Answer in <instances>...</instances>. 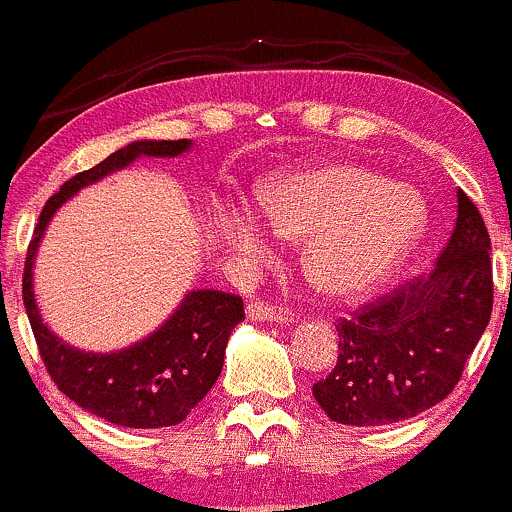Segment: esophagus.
Wrapping results in <instances>:
<instances>
[{
    "label": "esophagus",
    "mask_w": 512,
    "mask_h": 512,
    "mask_svg": "<svg viewBox=\"0 0 512 512\" xmlns=\"http://www.w3.org/2000/svg\"><path fill=\"white\" fill-rule=\"evenodd\" d=\"M247 318L250 320H267V323H289V313L277 306H269L265 301H250L247 303Z\"/></svg>",
    "instance_id": "34e87169"
}]
</instances>
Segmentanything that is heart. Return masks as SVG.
Instances as JSON below:
<instances>
[{
  "mask_svg": "<svg viewBox=\"0 0 512 512\" xmlns=\"http://www.w3.org/2000/svg\"><path fill=\"white\" fill-rule=\"evenodd\" d=\"M257 201L265 221L245 209L221 218L230 250L260 262L272 255L274 233L306 240L308 282L338 301L364 299L389 284L428 230L418 189L352 160L272 174L257 187Z\"/></svg>",
  "mask_w": 512,
  "mask_h": 512,
  "instance_id": "obj_1",
  "label": "heart"
}]
</instances>
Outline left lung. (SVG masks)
<instances>
[{"label":"left lung","instance_id":"obj_1","mask_svg":"<svg viewBox=\"0 0 512 512\" xmlns=\"http://www.w3.org/2000/svg\"><path fill=\"white\" fill-rule=\"evenodd\" d=\"M488 250L484 218L457 189V223L428 277L338 325V364L313 386L330 420L401 423L452 393L491 320Z\"/></svg>","mask_w":512,"mask_h":512}]
</instances>
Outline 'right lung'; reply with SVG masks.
I'll return each instance as SVG.
<instances>
[{"instance_id":"add662e5","label":"right lung","mask_w":512,"mask_h":512,"mask_svg":"<svg viewBox=\"0 0 512 512\" xmlns=\"http://www.w3.org/2000/svg\"><path fill=\"white\" fill-rule=\"evenodd\" d=\"M194 140H136L92 170L75 174L43 206L24 269V306L50 379L82 411L121 428H170L182 423L221 376L226 345L245 318L243 299L216 289H192L150 335L114 352H89L70 345L48 328L33 291L38 247L58 209L109 174L140 157H179Z\"/></svg>"}]
</instances>
